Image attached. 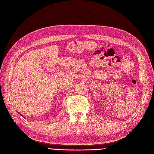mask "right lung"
<instances>
[{
    "label": "right lung",
    "instance_id": "1",
    "mask_svg": "<svg viewBox=\"0 0 154 154\" xmlns=\"http://www.w3.org/2000/svg\"><path fill=\"white\" fill-rule=\"evenodd\" d=\"M20 114L21 116H23V115H22V114ZM23 117H24V116H23Z\"/></svg>",
    "mask_w": 154,
    "mask_h": 154
}]
</instances>
